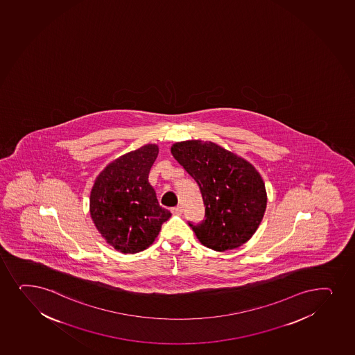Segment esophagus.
Segmentation results:
<instances>
[{
  "label": "esophagus",
  "instance_id": "obj_1",
  "mask_svg": "<svg viewBox=\"0 0 355 355\" xmlns=\"http://www.w3.org/2000/svg\"><path fill=\"white\" fill-rule=\"evenodd\" d=\"M171 211L173 215H182L183 207H182V205H177V207H172Z\"/></svg>",
  "mask_w": 355,
  "mask_h": 355
}]
</instances>
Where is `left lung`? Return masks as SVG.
Segmentation results:
<instances>
[{
	"label": "left lung",
	"instance_id": "1",
	"mask_svg": "<svg viewBox=\"0 0 355 355\" xmlns=\"http://www.w3.org/2000/svg\"><path fill=\"white\" fill-rule=\"evenodd\" d=\"M171 153L200 187L205 218L198 224L187 223L200 243L216 251L245 243L255 234L267 207L259 172L247 160L211 141L175 143Z\"/></svg>",
	"mask_w": 355,
	"mask_h": 355
}]
</instances>
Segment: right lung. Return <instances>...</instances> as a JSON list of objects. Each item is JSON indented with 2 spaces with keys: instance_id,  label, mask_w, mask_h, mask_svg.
<instances>
[{
  "instance_id": "1",
  "label": "right lung",
  "mask_w": 355,
  "mask_h": 355,
  "mask_svg": "<svg viewBox=\"0 0 355 355\" xmlns=\"http://www.w3.org/2000/svg\"><path fill=\"white\" fill-rule=\"evenodd\" d=\"M158 155L157 145H145L108 164L91 192V216L107 243L123 254L150 247L164 222L171 217L160 207L148 173Z\"/></svg>"
}]
</instances>
